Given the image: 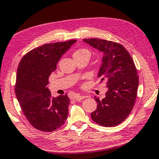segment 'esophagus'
Wrapping results in <instances>:
<instances>
[{
	"label": "esophagus",
	"mask_w": 159,
	"mask_h": 159,
	"mask_svg": "<svg viewBox=\"0 0 159 159\" xmlns=\"http://www.w3.org/2000/svg\"><path fill=\"white\" fill-rule=\"evenodd\" d=\"M85 97V96H83V95H75L74 96V99L75 100H77V101H80V100H81L83 99H84Z\"/></svg>",
	"instance_id": "obj_1"
}]
</instances>
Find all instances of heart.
<instances>
[{
  "label": "heart",
  "mask_w": 159,
  "mask_h": 159,
  "mask_svg": "<svg viewBox=\"0 0 159 159\" xmlns=\"http://www.w3.org/2000/svg\"><path fill=\"white\" fill-rule=\"evenodd\" d=\"M90 52L89 49H84V48H81V49H77L74 53V57H90Z\"/></svg>",
  "instance_id": "heart-1"
}]
</instances>
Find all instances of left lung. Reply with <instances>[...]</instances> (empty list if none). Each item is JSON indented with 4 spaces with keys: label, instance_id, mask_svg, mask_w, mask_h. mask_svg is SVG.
<instances>
[{
    "label": "left lung",
    "instance_id": "1",
    "mask_svg": "<svg viewBox=\"0 0 159 159\" xmlns=\"http://www.w3.org/2000/svg\"><path fill=\"white\" fill-rule=\"evenodd\" d=\"M84 41L103 53L98 76L105 80L107 91L102 100L95 96L97 109L92 120L103 127H115L123 122L133 109L137 95L139 76L134 61L122 44L105 39Z\"/></svg>",
    "mask_w": 159,
    "mask_h": 159
}]
</instances>
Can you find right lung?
<instances>
[{"label":"right lung","mask_w":159,"mask_h":159,"mask_svg":"<svg viewBox=\"0 0 159 159\" xmlns=\"http://www.w3.org/2000/svg\"><path fill=\"white\" fill-rule=\"evenodd\" d=\"M76 40L46 44L22 58L15 91L22 112L35 129L52 132L64 125L69 115L67 95L52 98L47 85L62 55Z\"/></svg>","instance_id":"add662e5"}]
</instances>
